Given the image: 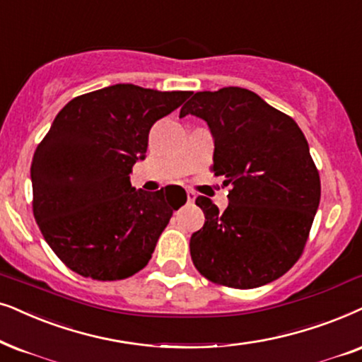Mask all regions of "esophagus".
Returning a JSON list of instances; mask_svg holds the SVG:
<instances>
[{
    "label": "esophagus",
    "instance_id": "1",
    "mask_svg": "<svg viewBox=\"0 0 362 362\" xmlns=\"http://www.w3.org/2000/svg\"><path fill=\"white\" fill-rule=\"evenodd\" d=\"M186 198H187V203H192V201L196 199V194L191 189H186Z\"/></svg>",
    "mask_w": 362,
    "mask_h": 362
}]
</instances>
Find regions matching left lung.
Instances as JSON below:
<instances>
[{"label": "left lung", "instance_id": "1", "mask_svg": "<svg viewBox=\"0 0 362 362\" xmlns=\"http://www.w3.org/2000/svg\"><path fill=\"white\" fill-rule=\"evenodd\" d=\"M204 119L214 139L213 171L231 186L224 213L204 196V226L191 236L196 269L228 288H259L299 259L321 199L303 131L250 89L199 91L180 118Z\"/></svg>", "mask_w": 362, "mask_h": 362}]
</instances>
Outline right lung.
Wrapping results in <instances>:
<instances>
[{
	"instance_id": "1",
	"label": "right lung",
	"mask_w": 362,
	"mask_h": 362,
	"mask_svg": "<svg viewBox=\"0 0 362 362\" xmlns=\"http://www.w3.org/2000/svg\"><path fill=\"white\" fill-rule=\"evenodd\" d=\"M191 91L112 84L61 110L31 163L33 214L74 273L124 279L148 264L173 211L166 187L136 191L129 173L146 158L151 126Z\"/></svg>"
}]
</instances>
